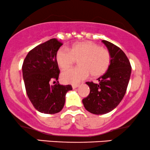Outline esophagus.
<instances>
[{
  "label": "esophagus",
  "instance_id": "esophagus-1",
  "mask_svg": "<svg viewBox=\"0 0 150 150\" xmlns=\"http://www.w3.org/2000/svg\"><path fill=\"white\" fill-rule=\"evenodd\" d=\"M72 89H75V88H78L79 85H72Z\"/></svg>",
  "mask_w": 150,
  "mask_h": 150
}]
</instances>
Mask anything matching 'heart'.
<instances>
[{
    "label": "heart",
    "instance_id": "heart-1",
    "mask_svg": "<svg viewBox=\"0 0 150 150\" xmlns=\"http://www.w3.org/2000/svg\"><path fill=\"white\" fill-rule=\"evenodd\" d=\"M79 59L80 67L62 72V83L76 85L88 78L90 74L95 78L100 77L108 71L111 63L109 51L91 41L77 42L69 49L60 48L55 55L57 65L62 70L70 67Z\"/></svg>",
    "mask_w": 150,
    "mask_h": 150
}]
</instances>
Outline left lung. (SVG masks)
Returning a JSON list of instances; mask_svg holds the SVG:
<instances>
[{"mask_svg":"<svg viewBox=\"0 0 150 150\" xmlns=\"http://www.w3.org/2000/svg\"><path fill=\"white\" fill-rule=\"evenodd\" d=\"M102 42L111 55L110 66L98 83L87 82L90 94L83 100L85 108L95 115L110 112L120 104L125 95L131 75V65L124 52L112 42Z\"/></svg>","mask_w":150,"mask_h":150,"instance_id":"left-lung-1","label":"left lung"}]
</instances>
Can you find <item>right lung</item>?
Here are the masks:
<instances>
[{"label": "right lung", "instance_id": "1", "mask_svg": "<svg viewBox=\"0 0 150 150\" xmlns=\"http://www.w3.org/2000/svg\"><path fill=\"white\" fill-rule=\"evenodd\" d=\"M62 45L52 38L40 44L28 53L23 63V77L28 97L38 111L55 114L63 108L65 95L72 90L70 85L57 81L60 73L55 55ZM52 81L56 82L50 86Z\"/></svg>", "mask_w": 150, "mask_h": 150}]
</instances>
